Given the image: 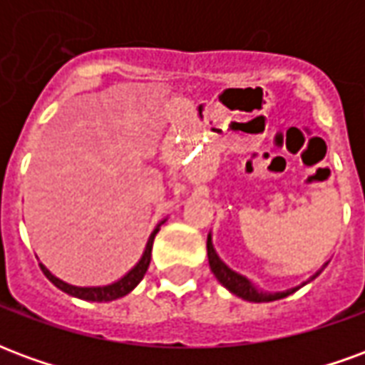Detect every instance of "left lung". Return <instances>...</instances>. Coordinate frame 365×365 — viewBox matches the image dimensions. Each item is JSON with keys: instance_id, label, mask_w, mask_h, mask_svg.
I'll return each mask as SVG.
<instances>
[{"instance_id": "8db88e82", "label": "left lung", "mask_w": 365, "mask_h": 365, "mask_svg": "<svg viewBox=\"0 0 365 365\" xmlns=\"http://www.w3.org/2000/svg\"><path fill=\"white\" fill-rule=\"evenodd\" d=\"M207 256H209V266H211V272L215 274V277H217V279H219V282H221L222 285L230 291V293H235L237 297L245 299V301H252V303H269V301H277V299L287 297V295L295 293L299 287H303V285L307 283V282L301 283L299 287H291V289L275 291V293H272V291L258 289V287H256L248 277L237 274L235 269H230L229 266L219 258V254L215 252L211 235L207 237ZM324 268H327V264H324V266H322V268L319 269L311 279H309V282H313L314 277L321 274Z\"/></svg>"}]
</instances>
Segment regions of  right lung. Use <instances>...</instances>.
Listing matches in <instances>:
<instances>
[{"label": "right lung", "instance_id": "obj_1", "mask_svg": "<svg viewBox=\"0 0 365 365\" xmlns=\"http://www.w3.org/2000/svg\"><path fill=\"white\" fill-rule=\"evenodd\" d=\"M166 221V219H164ZM164 221L160 222V225H164ZM160 225L156 229L152 230L150 238H148V242H146V248H144L143 258L136 262V266L133 269H128V274H125L117 282L109 283V285H96V287H80V285H72V283L62 282L60 277H56L54 274H51V269H46V266L43 264H38L41 269H43V274L51 279L60 291H64L68 295H72V297L83 299V301H97V303H107V301H115V299L125 297L127 293L135 289L136 285L140 283V279L146 274V269L150 266V256H152V245H154V237H156V232L160 230Z\"/></svg>", "mask_w": 365, "mask_h": 365}]
</instances>
